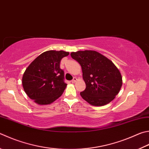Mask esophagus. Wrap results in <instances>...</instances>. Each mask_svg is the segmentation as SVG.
<instances>
[{
  "label": "esophagus",
  "mask_w": 149,
  "mask_h": 149,
  "mask_svg": "<svg viewBox=\"0 0 149 149\" xmlns=\"http://www.w3.org/2000/svg\"><path fill=\"white\" fill-rule=\"evenodd\" d=\"M77 79L76 77H74V78H73V79L72 80V83H75V82L77 81Z\"/></svg>",
  "instance_id": "34e87169"
}]
</instances>
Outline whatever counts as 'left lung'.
I'll return each instance as SVG.
<instances>
[{
  "instance_id": "8db88e82",
  "label": "left lung",
  "mask_w": 149,
  "mask_h": 149,
  "mask_svg": "<svg viewBox=\"0 0 149 149\" xmlns=\"http://www.w3.org/2000/svg\"><path fill=\"white\" fill-rule=\"evenodd\" d=\"M71 56L81 66L85 90L82 98L94 106H102L114 100L121 88L120 72L111 61L96 51L72 52Z\"/></svg>"
}]
</instances>
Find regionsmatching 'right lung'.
<instances>
[{"mask_svg":"<svg viewBox=\"0 0 149 149\" xmlns=\"http://www.w3.org/2000/svg\"><path fill=\"white\" fill-rule=\"evenodd\" d=\"M69 55L64 51L50 50L40 55L24 72L22 84L30 98L39 105H48L58 99L67 86L61 59Z\"/></svg>","mask_w":149,"mask_h":149,"instance_id":"1","label":"right lung"}]
</instances>
